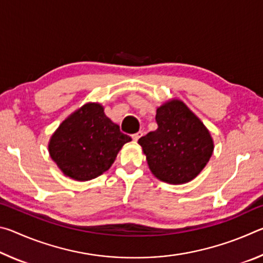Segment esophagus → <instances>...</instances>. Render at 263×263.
I'll return each mask as SVG.
<instances>
[{"label":"esophagus","mask_w":263,"mask_h":263,"mask_svg":"<svg viewBox=\"0 0 263 263\" xmlns=\"http://www.w3.org/2000/svg\"><path fill=\"white\" fill-rule=\"evenodd\" d=\"M141 136H142V131H139V132H137V133H135V135L132 136V139L135 140V141H138V139H139Z\"/></svg>","instance_id":"obj_1"}]
</instances>
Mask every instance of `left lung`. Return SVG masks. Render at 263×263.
<instances>
[{
  "label": "left lung",
  "instance_id": "left-lung-1",
  "mask_svg": "<svg viewBox=\"0 0 263 263\" xmlns=\"http://www.w3.org/2000/svg\"><path fill=\"white\" fill-rule=\"evenodd\" d=\"M158 128L138 140L151 172L171 184L185 183L205 167L213 141L203 123L181 101H171L157 110Z\"/></svg>",
  "mask_w": 263,
  "mask_h": 263
}]
</instances>
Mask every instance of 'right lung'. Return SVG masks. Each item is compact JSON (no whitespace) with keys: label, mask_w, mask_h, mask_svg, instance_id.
<instances>
[{"label":"right lung","mask_w":263,"mask_h":263,"mask_svg":"<svg viewBox=\"0 0 263 263\" xmlns=\"http://www.w3.org/2000/svg\"><path fill=\"white\" fill-rule=\"evenodd\" d=\"M128 141L131 137L106 117L100 104L89 103L61 123L48 151L65 175L88 181L108 171Z\"/></svg>","instance_id":"1"}]
</instances>
